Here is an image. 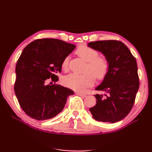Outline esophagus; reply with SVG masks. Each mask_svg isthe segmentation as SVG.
<instances>
[{"label":"esophagus","instance_id":"obj_1","mask_svg":"<svg viewBox=\"0 0 152 152\" xmlns=\"http://www.w3.org/2000/svg\"><path fill=\"white\" fill-rule=\"evenodd\" d=\"M75 94L76 95H78V96H82V97H86V95L85 94H83V93H80V92H76Z\"/></svg>","mask_w":152,"mask_h":152}]
</instances>
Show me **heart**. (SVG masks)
<instances>
[{
  "label": "heart",
  "instance_id": "heart-1",
  "mask_svg": "<svg viewBox=\"0 0 152 152\" xmlns=\"http://www.w3.org/2000/svg\"><path fill=\"white\" fill-rule=\"evenodd\" d=\"M76 53L88 62L86 71L90 72L84 74L72 72L67 74L62 77L61 83L64 86L74 91H83L94 84V75L98 79H102L106 76L109 70V63L105 58L98 57V51L87 45L80 46L77 49ZM68 62L69 58L66 57L61 62L64 70L68 69Z\"/></svg>",
  "mask_w": 152,
  "mask_h": 152
}]
</instances>
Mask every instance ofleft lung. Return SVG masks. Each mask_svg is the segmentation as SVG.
<instances>
[{
    "instance_id": "8db88e82",
    "label": "left lung",
    "mask_w": 152,
    "mask_h": 152,
    "mask_svg": "<svg viewBox=\"0 0 152 152\" xmlns=\"http://www.w3.org/2000/svg\"><path fill=\"white\" fill-rule=\"evenodd\" d=\"M88 46L101 52L109 63L107 74L95 88L104 93L94 95L96 104L89 110L98 121H119L132 110L140 86L137 61L119 41H96Z\"/></svg>"
}]
</instances>
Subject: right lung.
Masks as SVG:
<instances>
[{
    "mask_svg": "<svg viewBox=\"0 0 152 152\" xmlns=\"http://www.w3.org/2000/svg\"><path fill=\"white\" fill-rule=\"evenodd\" d=\"M75 48L60 39H39L24 48L15 68L14 89L20 107L30 117L38 121L54 117L74 94L68 88L47 82L50 78L55 83L58 80L61 62Z\"/></svg>",
    "mask_w": 152,
    "mask_h": 152,
    "instance_id": "1",
    "label": "right lung"
}]
</instances>
